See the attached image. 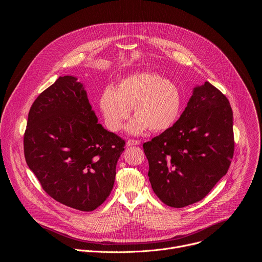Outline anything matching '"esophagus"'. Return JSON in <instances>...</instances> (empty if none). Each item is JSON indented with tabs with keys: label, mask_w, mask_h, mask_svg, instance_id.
<instances>
[{
	"label": "esophagus",
	"mask_w": 262,
	"mask_h": 262,
	"mask_svg": "<svg viewBox=\"0 0 262 262\" xmlns=\"http://www.w3.org/2000/svg\"><path fill=\"white\" fill-rule=\"evenodd\" d=\"M139 144H140V141L139 140H134V139H129L126 142L127 146H135V145H139Z\"/></svg>",
	"instance_id": "esophagus-1"
}]
</instances>
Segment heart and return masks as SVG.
I'll use <instances>...</instances> for the list:
<instances>
[{
	"label": "heart",
	"instance_id": "heart-1",
	"mask_svg": "<svg viewBox=\"0 0 262 262\" xmlns=\"http://www.w3.org/2000/svg\"><path fill=\"white\" fill-rule=\"evenodd\" d=\"M182 104L178 87L152 72H141L124 78L114 89L107 87L99 98L106 127L118 132L130 115L137 116L127 126L132 134L149 128L159 133L170 128L177 120Z\"/></svg>",
	"mask_w": 262,
	"mask_h": 262
}]
</instances>
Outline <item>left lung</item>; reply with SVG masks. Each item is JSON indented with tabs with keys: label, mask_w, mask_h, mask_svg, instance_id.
Instances as JSON below:
<instances>
[{
	"label": "left lung",
	"mask_w": 262,
	"mask_h": 262,
	"mask_svg": "<svg viewBox=\"0 0 262 262\" xmlns=\"http://www.w3.org/2000/svg\"><path fill=\"white\" fill-rule=\"evenodd\" d=\"M143 149L149 181L163 203L180 208L202 200L226 175L233 158L229 100L208 82L194 88L179 119Z\"/></svg>",
	"instance_id": "1"
}]
</instances>
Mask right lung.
Returning a JSON list of instances; mask_svg holds the SVG:
<instances>
[{
	"label": "right lung",
	"mask_w": 262,
	"mask_h": 262,
	"mask_svg": "<svg viewBox=\"0 0 262 262\" xmlns=\"http://www.w3.org/2000/svg\"><path fill=\"white\" fill-rule=\"evenodd\" d=\"M60 77L33 102L24 152L42 189L71 208L92 211L113 189L125 142L97 122L83 84Z\"/></svg>",
	"instance_id": "obj_1"
}]
</instances>
